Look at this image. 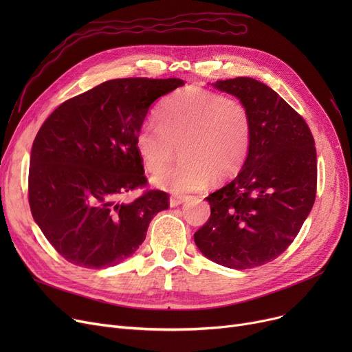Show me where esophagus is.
<instances>
[{"label": "esophagus", "instance_id": "34e87169", "mask_svg": "<svg viewBox=\"0 0 352 352\" xmlns=\"http://www.w3.org/2000/svg\"><path fill=\"white\" fill-rule=\"evenodd\" d=\"M186 199H187V197H184V195H171L170 197V206L177 207V206L182 204V202Z\"/></svg>", "mask_w": 352, "mask_h": 352}]
</instances>
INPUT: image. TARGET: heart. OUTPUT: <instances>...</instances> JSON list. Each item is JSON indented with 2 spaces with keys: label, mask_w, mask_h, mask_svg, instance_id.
<instances>
[{
  "label": "heart",
  "mask_w": 352,
  "mask_h": 352,
  "mask_svg": "<svg viewBox=\"0 0 352 352\" xmlns=\"http://www.w3.org/2000/svg\"><path fill=\"white\" fill-rule=\"evenodd\" d=\"M158 118L140 125L135 148L145 168L158 173L182 146L183 160L153 179L164 190L175 194L199 190L212 177L235 175L248 158L252 118L241 100L190 87L166 98Z\"/></svg>",
  "instance_id": "1"
}]
</instances>
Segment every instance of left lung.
<instances>
[{
    "label": "left lung",
    "mask_w": 352,
    "mask_h": 352,
    "mask_svg": "<svg viewBox=\"0 0 352 352\" xmlns=\"http://www.w3.org/2000/svg\"><path fill=\"white\" fill-rule=\"evenodd\" d=\"M215 87L247 105L252 142L239 174L206 198L211 215L194 241L211 261L248 270L298 235L317 195V153L305 120L268 85L238 77Z\"/></svg>",
    "instance_id": "left-lung-1"
}]
</instances>
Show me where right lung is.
<instances>
[{
	"label": "right lung",
	"instance_id": "1",
	"mask_svg": "<svg viewBox=\"0 0 352 352\" xmlns=\"http://www.w3.org/2000/svg\"><path fill=\"white\" fill-rule=\"evenodd\" d=\"M178 78H118L64 101L36 134L28 173L31 214L61 256L74 265L105 268L142 244L170 195L144 188L135 135L150 105L182 87Z\"/></svg>",
	"mask_w": 352,
	"mask_h": 352
}]
</instances>
